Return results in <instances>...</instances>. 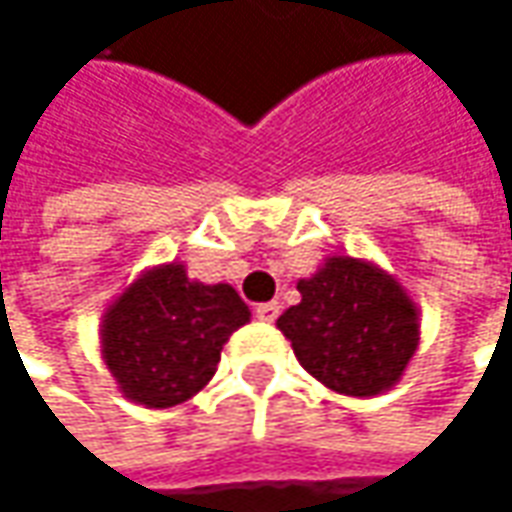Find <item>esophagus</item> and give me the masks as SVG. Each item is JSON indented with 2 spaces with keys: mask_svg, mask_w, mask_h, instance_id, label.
<instances>
[{
  "mask_svg": "<svg viewBox=\"0 0 512 512\" xmlns=\"http://www.w3.org/2000/svg\"><path fill=\"white\" fill-rule=\"evenodd\" d=\"M255 314H257V320H263V323H272V320H278V314H281V305H278V302H263V305H257Z\"/></svg>",
  "mask_w": 512,
  "mask_h": 512,
  "instance_id": "34e87169",
  "label": "esophagus"
}]
</instances>
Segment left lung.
<instances>
[{
  "instance_id": "1",
  "label": "left lung",
  "mask_w": 512,
  "mask_h": 512,
  "mask_svg": "<svg viewBox=\"0 0 512 512\" xmlns=\"http://www.w3.org/2000/svg\"><path fill=\"white\" fill-rule=\"evenodd\" d=\"M296 290L302 302L275 326L317 382L347 397L400 382L421 344V311L391 272L367 257L329 255Z\"/></svg>"
}]
</instances>
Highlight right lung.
<instances>
[{"label": "right lung", "instance_id": "right-lung-1", "mask_svg": "<svg viewBox=\"0 0 512 512\" xmlns=\"http://www.w3.org/2000/svg\"><path fill=\"white\" fill-rule=\"evenodd\" d=\"M252 320L231 284H204L180 260L136 275L100 317V356L118 391L145 409L195 397L228 338Z\"/></svg>", "mask_w": 512, "mask_h": 512}]
</instances>
